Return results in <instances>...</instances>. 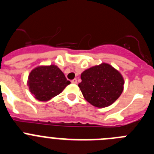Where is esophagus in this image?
<instances>
[{
    "mask_svg": "<svg viewBox=\"0 0 154 154\" xmlns=\"http://www.w3.org/2000/svg\"><path fill=\"white\" fill-rule=\"evenodd\" d=\"M71 82H72V83L76 84L77 83V79H72Z\"/></svg>",
    "mask_w": 154,
    "mask_h": 154,
    "instance_id": "1",
    "label": "esophagus"
}]
</instances>
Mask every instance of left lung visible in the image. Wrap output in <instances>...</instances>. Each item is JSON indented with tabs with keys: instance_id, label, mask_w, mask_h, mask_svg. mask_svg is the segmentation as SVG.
Instances as JSON below:
<instances>
[{
	"instance_id": "8db88e82",
	"label": "left lung",
	"mask_w": 154,
	"mask_h": 154,
	"mask_svg": "<svg viewBox=\"0 0 154 154\" xmlns=\"http://www.w3.org/2000/svg\"><path fill=\"white\" fill-rule=\"evenodd\" d=\"M79 87L84 98L96 107L110 106L123 90V76L111 65L103 63L84 71Z\"/></svg>"
}]
</instances>
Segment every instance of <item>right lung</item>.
<instances>
[{"instance_id":"obj_1","label":"right lung","mask_w":154,"mask_h":154,"mask_svg":"<svg viewBox=\"0 0 154 154\" xmlns=\"http://www.w3.org/2000/svg\"><path fill=\"white\" fill-rule=\"evenodd\" d=\"M70 84L57 66H40L33 69L28 76L30 92L39 101H48L62 92Z\"/></svg>"}]
</instances>
